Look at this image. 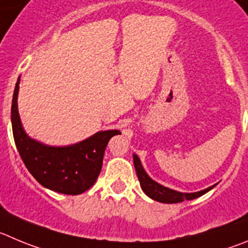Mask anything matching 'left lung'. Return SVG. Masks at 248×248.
Wrapping results in <instances>:
<instances>
[{"instance_id":"left-lung-1","label":"left lung","mask_w":248,"mask_h":248,"mask_svg":"<svg viewBox=\"0 0 248 248\" xmlns=\"http://www.w3.org/2000/svg\"><path fill=\"white\" fill-rule=\"evenodd\" d=\"M133 163H135L136 172H137L138 180H140V187H142L143 192L147 194L148 197H150L152 200L156 201V202L160 203H180L184 202V201H191L194 198L201 197L204 193H207L208 191L213 188V187H208V188L203 189L200 192H193V193H182V192L173 191V189L168 188L165 186H161L160 184L155 182L154 180L150 179L148 176V173L145 172V170L143 169L142 163H140V158H138L136 154H133Z\"/></svg>"}]
</instances>
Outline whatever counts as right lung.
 I'll list each match as a JSON object with an SVG mask.
<instances>
[{"instance_id":"1","label":"right lung","mask_w":248,"mask_h":248,"mask_svg":"<svg viewBox=\"0 0 248 248\" xmlns=\"http://www.w3.org/2000/svg\"><path fill=\"white\" fill-rule=\"evenodd\" d=\"M19 79L13 93L11 121L13 137L23 163L34 179L51 191L80 194L95 184L103 166L106 145L111 137L121 135L117 129L101 131L67 147H51L31 140L25 133L18 113Z\"/></svg>"}]
</instances>
